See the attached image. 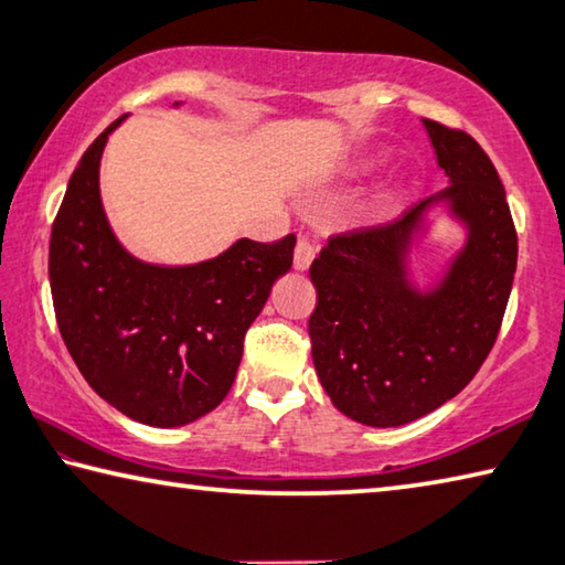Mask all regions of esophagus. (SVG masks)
<instances>
[{"instance_id": "1", "label": "esophagus", "mask_w": 565, "mask_h": 565, "mask_svg": "<svg viewBox=\"0 0 565 565\" xmlns=\"http://www.w3.org/2000/svg\"><path fill=\"white\" fill-rule=\"evenodd\" d=\"M313 256H317V246H313L306 236H299V242H296L294 248V269L306 271L311 266Z\"/></svg>"}]
</instances>
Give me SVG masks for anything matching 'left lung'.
<instances>
[{"label":"left lung","instance_id":"obj_1","mask_svg":"<svg viewBox=\"0 0 565 565\" xmlns=\"http://www.w3.org/2000/svg\"><path fill=\"white\" fill-rule=\"evenodd\" d=\"M438 167L451 179L394 222L333 234L313 259L309 319L321 386L343 416L404 426L463 391L489 356L509 303L519 236L499 171L461 129L424 119ZM448 201L469 242L443 286L418 295L403 256L423 212Z\"/></svg>","mask_w":565,"mask_h":565}]
</instances>
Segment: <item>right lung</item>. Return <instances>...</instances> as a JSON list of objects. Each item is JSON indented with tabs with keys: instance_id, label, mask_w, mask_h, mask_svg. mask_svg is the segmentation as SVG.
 Segmentation results:
<instances>
[{
	"instance_id": "right-lung-1",
	"label": "right lung",
	"mask_w": 565,
	"mask_h": 565,
	"mask_svg": "<svg viewBox=\"0 0 565 565\" xmlns=\"http://www.w3.org/2000/svg\"><path fill=\"white\" fill-rule=\"evenodd\" d=\"M121 119L84 151L52 224L54 313L76 369L107 404L139 424L184 426L232 388L246 331L291 269L296 236L238 238L216 259L174 269L134 259L99 196V159Z\"/></svg>"
}]
</instances>
